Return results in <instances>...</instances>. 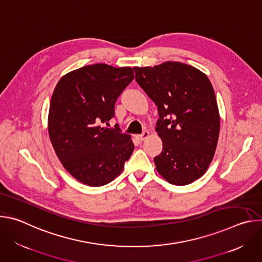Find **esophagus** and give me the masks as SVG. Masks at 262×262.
I'll return each instance as SVG.
<instances>
[{
  "instance_id": "obj_1",
  "label": "esophagus",
  "mask_w": 262,
  "mask_h": 262,
  "mask_svg": "<svg viewBox=\"0 0 262 262\" xmlns=\"http://www.w3.org/2000/svg\"><path fill=\"white\" fill-rule=\"evenodd\" d=\"M149 137V132H147V130H145L142 135H137L136 136V138H137V140H139V141H144L145 139H147Z\"/></svg>"
}]
</instances>
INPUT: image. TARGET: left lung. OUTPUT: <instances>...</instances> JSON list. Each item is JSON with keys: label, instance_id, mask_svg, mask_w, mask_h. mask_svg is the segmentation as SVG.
Instances as JSON below:
<instances>
[{"label": "left lung", "instance_id": "left-lung-1", "mask_svg": "<svg viewBox=\"0 0 262 262\" xmlns=\"http://www.w3.org/2000/svg\"><path fill=\"white\" fill-rule=\"evenodd\" d=\"M134 70L137 83L159 110L156 130L163 151L155 158L157 171L172 184L192 183L207 171L220 134L209 79L196 67L175 61Z\"/></svg>", "mask_w": 262, "mask_h": 262}]
</instances>
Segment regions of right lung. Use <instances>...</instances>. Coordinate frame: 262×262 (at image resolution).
<instances>
[{"label": "right lung", "mask_w": 262, "mask_h": 262, "mask_svg": "<svg viewBox=\"0 0 262 262\" xmlns=\"http://www.w3.org/2000/svg\"><path fill=\"white\" fill-rule=\"evenodd\" d=\"M133 80L132 67L98 63L64 74L55 87L50 140L63 167L86 185L114 180L134 151L129 135L101 126L114 116L118 96Z\"/></svg>", "instance_id": "add662e5"}]
</instances>
